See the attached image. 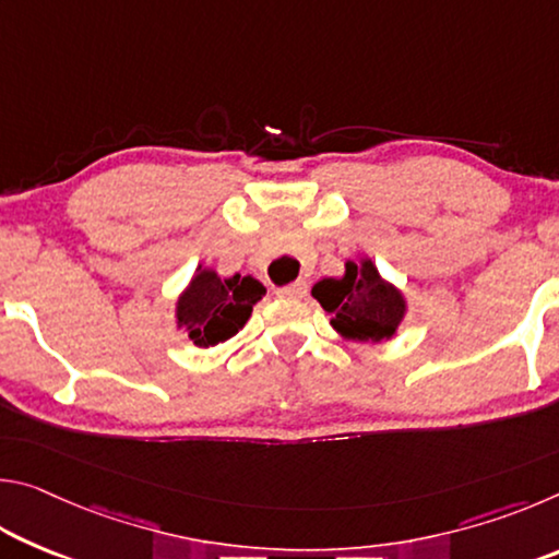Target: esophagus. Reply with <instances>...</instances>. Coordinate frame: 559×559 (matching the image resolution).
<instances>
[{
  "label": "esophagus",
  "mask_w": 559,
  "mask_h": 559,
  "mask_svg": "<svg viewBox=\"0 0 559 559\" xmlns=\"http://www.w3.org/2000/svg\"><path fill=\"white\" fill-rule=\"evenodd\" d=\"M276 293H278V296H283V298H302L308 293V283L306 281H296V283H290V286L278 288Z\"/></svg>",
  "instance_id": "34e87169"
}]
</instances>
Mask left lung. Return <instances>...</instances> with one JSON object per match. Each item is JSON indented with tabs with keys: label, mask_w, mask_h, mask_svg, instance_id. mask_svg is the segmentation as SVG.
<instances>
[{
	"label": "left lung",
	"mask_w": 559,
	"mask_h": 559,
	"mask_svg": "<svg viewBox=\"0 0 559 559\" xmlns=\"http://www.w3.org/2000/svg\"><path fill=\"white\" fill-rule=\"evenodd\" d=\"M345 269V278H323L313 286V296L333 316L330 323L337 333L359 343L390 340L404 316L400 290L380 278L372 261L362 266L349 261Z\"/></svg>",
	"instance_id": "8db88e82"
}]
</instances>
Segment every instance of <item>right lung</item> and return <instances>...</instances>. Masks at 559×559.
<instances>
[{"mask_svg":"<svg viewBox=\"0 0 559 559\" xmlns=\"http://www.w3.org/2000/svg\"><path fill=\"white\" fill-rule=\"evenodd\" d=\"M263 296L266 288L251 276L222 281L214 271H200L179 298L177 320L197 347H212L239 333Z\"/></svg>","mask_w":559,"mask_h":559,"instance_id":"obj_1","label":"right lung"}]
</instances>
